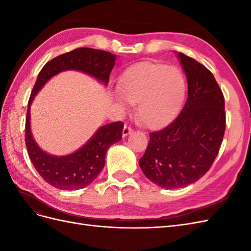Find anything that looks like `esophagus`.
I'll return each instance as SVG.
<instances>
[{
	"instance_id": "obj_1",
	"label": "esophagus",
	"mask_w": 251,
	"mask_h": 251,
	"mask_svg": "<svg viewBox=\"0 0 251 251\" xmlns=\"http://www.w3.org/2000/svg\"><path fill=\"white\" fill-rule=\"evenodd\" d=\"M132 132H133V128L131 126H124V130H123V136H124V137H126V136H127L128 134H131Z\"/></svg>"
}]
</instances>
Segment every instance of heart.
I'll use <instances>...</instances> for the list:
<instances>
[{"mask_svg":"<svg viewBox=\"0 0 251 251\" xmlns=\"http://www.w3.org/2000/svg\"><path fill=\"white\" fill-rule=\"evenodd\" d=\"M115 96L117 107L128 110V103H136V119L149 128L165 126L178 115L186 93L183 74L174 66L140 63L123 74Z\"/></svg>","mask_w":251,"mask_h":251,"instance_id":"heart-1","label":"heart"}]
</instances>
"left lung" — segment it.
Returning <instances> with one entry per match:
<instances>
[{
    "label": "left lung",
    "instance_id": "obj_1",
    "mask_svg": "<svg viewBox=\"0 0 251 251\" xmlns=\"http://www.w3.org/2000/svg\"><path fill=\"white\" fill-rule=\"evenodd\" d=\"M187 78V100L171 125L150 133L139 165L156 185L175 189L208 172L221 148L226 117L221 88L206 67L179 52Z\"/></svg>",
    "mask_w": 251,
    "mask_h": 251
}]
</instances>
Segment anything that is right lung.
<instances>
[{
    "label": "right lung",
    "mask_w": 251,
    "mask_h": 251,
    "mask_svg": "<svg viewBox=\"0 0 251 251\" xmlns=\"http://www.w3.org/2000/svg\"><path fill=\"white\" fill-rule=\"evenodd\" d=\"M115 58L116 55L108 51L77 48L49 60L39 73L28 101L25 142L34 169L50 185L75 191L92 183L103 169L108 149L123 137L124 124L116 121L100 127L93 137L73 154L52 156L39 148L30 131V105L34 96L52 76L66 70L85 72L108 85Z\"/></svg>",
    "instance_id": "1"
}]
</instances>
